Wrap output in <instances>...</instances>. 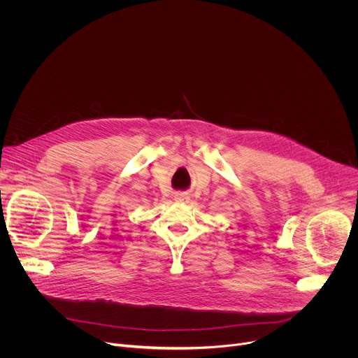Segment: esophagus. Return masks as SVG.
Returning a JSON list of instances; mask_svg holds the SVG:
<instances>
[{"label":"esophagus","instance_id":"1","mask_svg":"<svg viewBox=\"0 0 358 358\" xmlns=\"http://www.w3.org/2000/svg\"><path fill=\"white\" fill-rule=\"evenodd\" d=\"M174 198H176V201H178V202H188V199H189V198H188V195L181 194V192H180V194H176V196H174Z\"/></svg>","mask_w":358,"mask_h":358}]
</instances>
